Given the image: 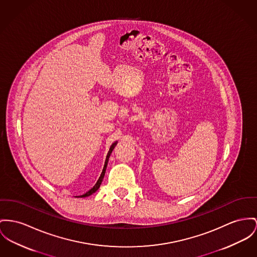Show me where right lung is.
<instances>
[{"label":"right lung","mask_w":257,"mask_h":257,"mask_svg":"<svg viewBox=\"0 0 257 257\" xmlns=\"http://www.w3.org/2000/svg\"><path fill=\"white\" fill-rule=\"evenodd\" d=\"M116 145H117V141H115V142H114V143L111 145V147H110V149H109V152H108L107 157H106V160H105V164H104V167H103L101 175H100V177L98 178V180H97V182L95 183V185H94L92 188L90 189V190H88V191L86 192V194L79 196L80 198H85V197H88V196H90L91 194L95 193V192L98 190V188L100 187V185H101V182H102L103 177H104V174H105V171H106V168H107V164H108V160H109V157H110V155H111V153H112V151L114 150V148H115V146H116Z\"/></svg>","instance_id":"add662e5"}]
</instances>
